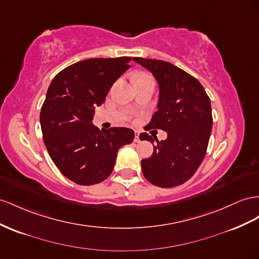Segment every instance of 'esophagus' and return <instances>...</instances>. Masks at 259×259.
Instances as JSON below:
<instances>
[{"label": "esophagus", "mask_w": 259, "mask_h": 259, "mask_svg": "<svg viewBox=\"0 0 259 259\" xmlns=\"http://www.w3.org/2000/svg\"><path fill=\"white\" fill-rule=\"evenodd\" d=\"M135 143H139L141 142V138H139V133L138 132H135V138H134Z\"/></svg>", "instance_id": "esophagus-1"}]
</instances>
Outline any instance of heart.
<instances>
[{
    "label": "heart",
    "instance_id": "b5f03b06",
    "mask_svg": "<svg viewBox=\"0 0 259 259\" xmlns=\"http://www.w3.org/2000/svg\"><path fill=\"white\" fill-rule=\"evenodd\" d=\"M134 81L136 82H147V81H153L152 77L150 75L146 74V73H138L134 77Z\"/></svg>",
    "mask_w": 259,
    "mask_h": 259
}]
</instances>
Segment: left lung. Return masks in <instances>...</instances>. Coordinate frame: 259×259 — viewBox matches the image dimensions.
Returning a JSON list of instances; mask_svg holds the SVG:
<instances>
[{"mask_svg":"<svg viewBox=\"0 0 259 259\" xmlns=\"http://www.w3.org/2000/svg\"><path fill=\"white\" fill-rule=\"evenodd\" d=\"M148 69L159 85L158 111L144 128L165 131V141L153 146L148 159L142 160L144 177L159 187H174L185 183L197 171L204 159L212 128L210 99L201 83L169 62L133 58ZM142 141L153 139L147 133Z\"/></svg>","mask_w":259,"mask_h":259,"instance_id":"8db88e82","label":"left lung"}]
</instances>
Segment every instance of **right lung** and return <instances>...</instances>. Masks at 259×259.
Here are the masks:
<instances>
[{
    "mask_svg": "<svg viewBox=\"0 0 259 259\" xmlns=\"http://www.w3.org/2000/svg\"><path fill=\"white\" fill-rule=\"evenodd\" d=\"M131 58L88 59L61 71L49 86L41 107L44 142L63 176L79 185H94L113 171L118 149L131 144L134 131L93 125L114 81L130 68Z\"/></svg>",
    "mask_w": 259,
    "mask_h": 259,
    "instance_id": "1",
    "label": "right lung"
}]
</instances>
